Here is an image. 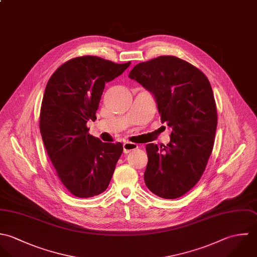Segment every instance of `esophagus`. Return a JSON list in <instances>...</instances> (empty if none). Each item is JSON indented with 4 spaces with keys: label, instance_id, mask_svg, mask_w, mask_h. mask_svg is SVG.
Returning <instances> with one entry per match:
<instances>
[{
    "label": "esophagus",
    "instance_id": "obj_1",
    "mask_svg": "<svg viewBox=\"0 0 257 257\" xmlns=\"http://www.w3.org/2000/svg\"><path fill=\"white\" fill-rule=\"evenodd\" d=\"M138 148V146H137V144H135V143H132V142H126V143H124V145H123V151H124V153H130L131 151H133V150H136Z\"/></svg>",
    "mask_w": 257,
    "mask_h": 257
}]
</instances>
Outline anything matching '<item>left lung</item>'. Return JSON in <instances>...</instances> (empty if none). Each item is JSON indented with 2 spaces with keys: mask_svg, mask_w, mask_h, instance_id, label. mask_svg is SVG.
I'll return each instance as SVG.
<instances>
[{
  "mask_svg": "<svg viewBox=\"0 0 257 257\" xmlns=\"http://www.w3.org/2000/svg\"><path fill=\"white\" fill-rule=\"evenodd\" d=\"M129 77L154 95L162 123L172 128L170 143L147 144V188L163 199H177L200 181L211 154L216 105L207 77L173 55L138 63Z\"/></svg>",
  "mask_w": 257,
  "mask_h": 257,
  "instance_id": "1",
  "label": "left lung"
}]
</instances>
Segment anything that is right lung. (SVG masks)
I'll list each match as a JSON object with an SVG mask.
<instances>
[{"mask_svg":"<svg viewBox=\"0 0 257 257\" xmlns=\"http://www.w3.org/2000/svg\"><path fill=\"white\" fill-rule=\"evenodd\" d=\"M84 55L60 65L47 84L40 114V130L55 173L77 198L103 193L123 152V145L103 143L88 133L95 121L104 86L130 65Z\"/></svg>","mask_w":257,"mask_h":257,"instance_id":"right-lung-1","label":"right lung"}]
</instances>
